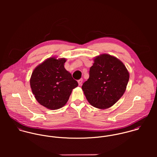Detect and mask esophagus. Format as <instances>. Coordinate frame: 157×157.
Returning a JSON list of instances; mask_svg holds the SVG:
<instances>
[{
  "label": "esophagus",
  "instance_id": "1",
  "mask_svg": "<svg viewBox=\"0 0 157 157\" xmlns=\"http://www.w3.org/2000/svg\"><path fill=\"white\" fill-rule=\"evenodd\" d=\"M82 82H83V79H82V78H81V79H80V80H78V85H79L80 86L82 85Z\"/></svg>",
  "mask_w": 157,
  "mask_h": 157
}]
</instances>
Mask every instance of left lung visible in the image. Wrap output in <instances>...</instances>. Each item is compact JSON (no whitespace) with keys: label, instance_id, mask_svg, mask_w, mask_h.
<instances>
[{"label":"left lung","instance_id":"left-lung-1","mask_svg":"<svg viewBox=\"0 0 157 157\" xmlns=\"http://www.w3.org/2000/svg\"><path fill=\"white\" fill-rule=\"evenodd\" d=\"M90 77L82 88L90 104L105 109L113 106L124 93L129 74L124 65L115 57L101 54L94 59Z\"/></svg>","mask_w":157,"mask_h":157}]
</instances>
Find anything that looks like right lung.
<instances>
[{"mask_svg": "<svg viewBox=\"0 0 157 157\" xmlns=\"http://www.w3.org/2000/svg\"><path fill=\"white\" fill-rule=\"evenodd\" d=\"M67 60L49 57L33 71L30 86L37 101L45 108L56 110L67 103L78 83L64 67Z\"/></svg>", "mask_w": 157, "mask_h": 157, "instance_id": "add662e5", "label": "right lung"}]
</instances>
